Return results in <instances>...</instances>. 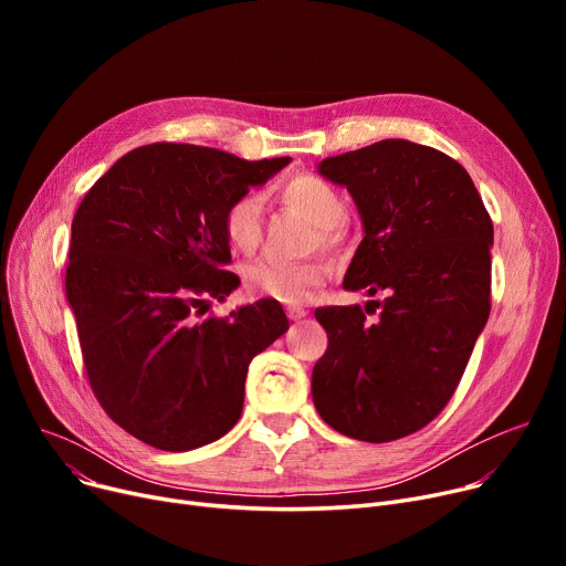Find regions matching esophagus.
I'll list each match as a JSON object with an SVG mask.
<instances>
[{
    "instance_id": "obj_1",
    "label": "esophagus",
    "mask_w": 566,
    "mask_h": 566,
    "mask_svg": "<svg viewBox=\"0 0 566 566\" xmlns=\"http://www.w3.org/2000/svg\"><path fill=\"white\" fill-rule=\"evenodd\" d=\"M286 316H289L291 321H301V318L307 316V310H305V307H298V305H291V307H286Z\"/></svg>"
}]
</instances>
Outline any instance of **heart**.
<instances>
[{"mask_svg":"<svg viewBox=\"0 0 566 566\" xmlns=\"http://www.w3.org/2000/svg\"><path fill=\"white\" fill-rule=\"evenodd\" d=\"M280 195L284 203L298 208L316 224L314 245L333 248L339 243V224L348 213V206L335 186L314 174H298L289 178ZM222 224L233 250L245 254L254 252L263 231V199L256 192L235 197L227 206ZM328 275L331 265L323 259L282 261L275 256H259L243 268L245 286L252 293L289 305L305 303Z\"/></svg>","mask_w":566,"mask_h":566,"instance_id":"heart-1","label":"heart"}]
</instances>
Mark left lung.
<instances>
[{
  "label": "left lung",
  "mask_w": 566,
  "mask_h": 566,
  "mask_svg": "<svg viewBox=\"0 0 566 566\" xmlns=\"http://www.w3.org/2000/svg\"><path fill=\"white\" fill-rule=\"evenodd\" d=\"M318 174L344 186L365 238L344 289L382 301L321 307L328 350L314 365L312 399L335 431L390 442L448 406L491 312L493 222L468 171L408 139L325 158Z\"/></svg>",
  "instance_id": "1"
}]
</instances>
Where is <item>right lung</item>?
<instances>
[{"instance_id": "add662e5", "label": "right lung", "mask_w": 566, "mask_h": 566, "mask_svg": "<svg viewBox=\"0 0 566 566\" xmlns=\"http://www.w3.org/2000/svg\"><path fill=\"white\" fill-rule=\"evenodd\" d=\"M291 158L243 160L158 142L118 158L71 227L66 298L88 385L109 418L156 450L222 438L243 412L256 353L289 331L277 301L195 321L241 284L227 206Z\"/></svg>"}]
</instances>
